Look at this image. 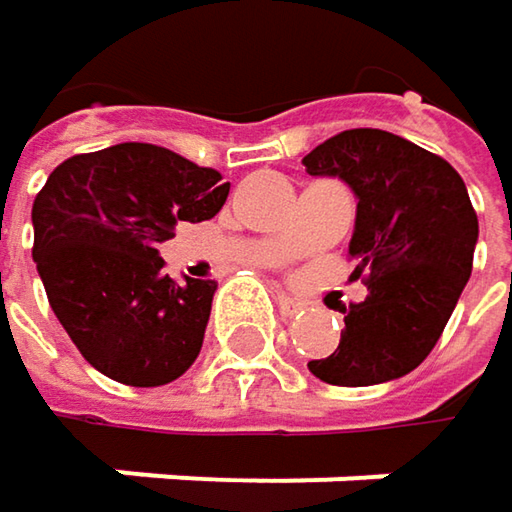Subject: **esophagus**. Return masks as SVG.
I'll use <instances>...</instances> for the list:
<instances>
[{
    "label": "esophagus",
    "instance_id": "1",
    "mask_svg": "<svg viewBox=\"0 0 512 512\" xmlns=\"http://www.w3.org/2000/svg\"><path fill=\"white\" fill-rule=\"evenodd\" d=\"M275 302H278V308H281V314H284V317H293V314H299V311L305 308L299 299H293V296H287V293H278V296H275Z\"/></svg>",
    "mask_w": 512,
    "mask_h": 512
}]
</instances>
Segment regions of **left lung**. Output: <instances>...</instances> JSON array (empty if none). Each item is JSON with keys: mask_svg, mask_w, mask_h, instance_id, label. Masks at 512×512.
I'll list each match as a JSON object with an SVG mask.
<instances>
[{"mask_svg": "<svg viewBox=\"0 0 512 512\" xmlns=\"http://www.w3.org/2000/svg\"><path fill=\"white\" fill-rule=\"evenodd\" d=\"M356 192L353 278L364 302L344 308L341 344L308 361L329 385H379L415 370L442 338L471 275L477 213L457 168L385 130H344L302 159Z\"/></svg>", "mask_w": 512, "mask_h": 512, "instance_id": "left-lung-1", "label": "left lung"}]
</instances>
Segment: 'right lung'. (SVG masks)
<instances>
[{
    "mask_svg": "<svg viewBox=\"0 0 512 512\" xmlns=\"http://www.w3.org/2000/svg\"><path fill=\"white\" fill-rule=\"evenodd\" d=\"M228 189L216 168L142 142L70 156L47 177L32 257L58 323L103 376L154 388L198 358L216 281H174L156 246L177 222L213 219Z\"/></svg>",
    "mask_w": 512,
    "mask_h": 512,
    "instance_id": "add662e5",
    "label": "right lung"
}]
</instances>
